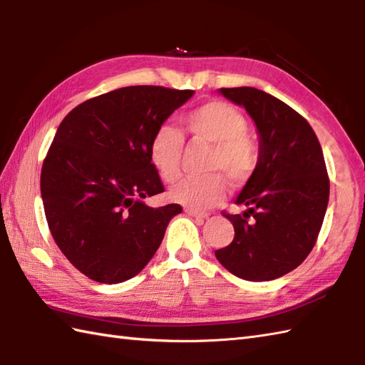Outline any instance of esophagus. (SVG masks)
Listing matches in <instances>:
<instances>
[{
	"label": "esophagus",
	"mask_w": 365,
	"mask_h": 365,
	"mask_svg": "<svg viewBox=\"0 0 365 365\" xmlns=\"http://www.w3.org/2000/svg\"><path fill=\"white\" fill-rule=\"evenodd\" d=\"M185 214L190 215V217L200 218V220H206V218L209 217L207 214H205V212H198V210H193V209H185Z\"/></svg>",
	"instance_id": "1"
}]
</instances>
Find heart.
<instances>
[{"mask_svg":"<svg viewBox=\"0 0 365 365\" xmlns=\"http://www.w3.org/2000/svg\"><path fill=\"white\" fill-rule=\"evenodd\" d=\"M184 128L192 140L212 145L206 170L210 173L184 178L170 190V198L193 210L217 205L225 197V180L234 185L245 184L259 162V145L248 134V120L222 100L207 101L184 117ZM184 135L173 125H160L150 140V160L165 182L181 175Z\"/></svg>","mask_w":365,"mask_h":365,"instance_id":"b5f03b06","label":"heart"}]
</instances>
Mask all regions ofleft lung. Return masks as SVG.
Listing matches in <instances>:
<instances>
[{
  "label": "left lung",
  "instance_id": "8db88e82",
  "mask_svg": "<svg viewBox=\"0 0 365 365\" xmlns=\"http://www.w3.org/2000/svg\"><path fill=\"white\" fill-rule=\"evenodd\" d=\"M220 93L255 120L259 162L236 200L245 212L223 214L234 239L215 257L242 279H277L297 269L317 242L329 198L325 158L311 125L286 103L255 87Z\"/></svg>",
  "mask_w": 365,
  "mask_h": 365
}]
</instances>
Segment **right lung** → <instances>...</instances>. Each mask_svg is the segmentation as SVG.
<instances>
[{
	"label": "right lung",
	"mask_w": 365,
	"mask_h": 365,
	"mask_svg": "<svg viewBox=\"0 0 365 365\" xmlns=\"http://www.w3.org/2000/svg\"><path fill=\"white\" fill-rule=\"evenodd\" d=\"M193 91L129 86L81 103L58 128L42 165L48 228L76 269L117 284L142 272L180 205L150 207L164 192L150 160L156 129Z\"/></svg>",
	"instance_id": "1"
}]
</instances>
